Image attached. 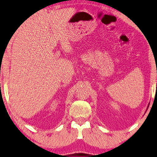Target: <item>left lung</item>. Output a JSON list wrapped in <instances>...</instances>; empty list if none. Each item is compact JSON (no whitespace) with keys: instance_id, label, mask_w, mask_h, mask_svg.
Here are the masks:
<instances>
[{"instance_id":"8db88e82","label":"left lung","mask_w":157,"mask_h":157,"mask_svg":"<svg viewBox=\"0 0 157 157\" xmlns=\"http://www.w3.org/2000/svg\"><path fill=\"white\" fill-rule=\"evenodd\" d=\"M149 105H150V104H149ZM149 105H148V106H149ZM147 108H148V107H147Z\"/></svg>"}]
</instances>
